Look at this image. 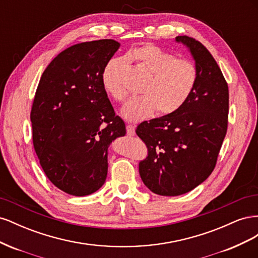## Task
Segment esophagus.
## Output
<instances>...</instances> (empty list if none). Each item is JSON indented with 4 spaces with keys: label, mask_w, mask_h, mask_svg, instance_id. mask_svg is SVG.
Wrapping results in <instances>:
<instances>
[{
    "label": "esophagus",
    "mask_w": 258,
    "mask_h": 258,
    "mask_svg": "<svg viewBox=\"0 0 258 258\" xmlns=\"http://www.w3.org/2000/svg\"><path fill=\"white\" fill-rule=\"evenodd\" d=\"M135 134H136L135 126H132V124H127V135L129 137H132V136H135Z\"/></svg>",
    "instance_id": "esophagus-1"
}]
</instances>
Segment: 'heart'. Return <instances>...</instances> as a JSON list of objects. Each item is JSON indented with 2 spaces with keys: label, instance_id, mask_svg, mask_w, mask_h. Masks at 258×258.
Wrapping results in <instances>:
<instances>
[{
  "label": "heart",
  "instance_id": "heart-1",
  "mask_svg": "<svg viewBox=\"0 0 258 258\" xmlns=\"http://www.w3.org/2000/svg\"><path fill=\"white\" fill-rule=\"evenodd\" d=\"M130 57L150 73L143 85V96L130 99L122 108L129 121H141L158 111L166 115L177 111L186 102L198 82V70L192 62L176 59L173 53L156 45L136 48ZM127 68L126 58H114L102 72L104 90L117 101H122L127 90L122 84V73Z\"/></svg>",
  "mask_w": 258,
  "mask_h": 258
}]
</instances>
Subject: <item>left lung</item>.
Returning a JSON list of instances; mask_svg holds the SVG:
<instances>
[{
  "mask_svg": "<svg viewBox=\"0 0 258 258\" xmlns=\"http://www.w3.org/2000/svg\"><path fill=\"white\" fill-rule=\"evenodd\" d=\"M175 41L195 60L196 87L177 111L143 121L136 130L148 150L139 163L140 176L160 196H178L206 181L215 168L228 123V86L212 54L189 36Z\"/></svg>",
  "mask_w": 258,
  "mask_h": 258,
  "instance_id": "left-lung-1",
  "label": "left lung"
}]
</instances>
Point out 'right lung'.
<instances>
[{"label": "right lung", "instance_id": "right-lung-1", "mask_svg": "<svg viewBox=\"0 0 258 258\" xmlns=\"http://www.w3.org/2000/svg\"><path fill=\"white\" fill-rule=\"evenodd\" d=\"M119 46L114 40L73 45L50 62L37 86L31 110L34 150L49 181L72 196L104 184L108 147L126 135L101 80Z\"/></svg>", "mask_w": 258, "mask_h": 258}]
</instances>
